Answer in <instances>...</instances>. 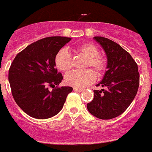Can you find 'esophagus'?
<instances>
[{"label": "esophagus", "instance_id": "1", "mask_svg": "<svg viewBox=\"0 0 152 152\" xmlns=\"http://www.w3.org/2000/svg\"><path fill=\"white\" fill-rule=\"evenodd\" d=\"M74 91H77V92H81L83 91V88H78V87H74L73 88Z\"/></svg>", "mask_w": 152, "mask_h": 152}]
</instances>
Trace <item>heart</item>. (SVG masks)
Returning <instances> with one entry per match:
<instances>
[{"instance_id": "obj_1", "label": "heart", "mask_w": 152, "mask_h": 152, "mask_svg": "<svg viewBox=\"0 0 152 152\" xmlns=\"http://www.w3.org/2000/svg\"><path fill=\"white\" fill-rule=\"evenodd\" d=\"M76 52L87 58L85 67H91L97 76H102L106 69V60L99 56V50L92 44H81L76 48ZM55 65L59 70L62 72H68L72 68V58L69 52L66 49H61L55 56ZM96 79L95 73L91 69L83 71H72L66 74L65 81L68 85L74 87H86L91 84Z\"/></svg>"}]
</instances>
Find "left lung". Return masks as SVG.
I'll return each instance as SVG.
<instances>
[{"label": "left lung", "mask_w": 152, "mask_h": 152, "mask_svg": "<svg viewBox=\"0 0 152 152\" xmlns=\"http://www.w3.org/2000/svg\"><path fill=\"white\" fill-rule=\"evenodd\" d=\"M107 57V71L97 86L105 89L94 91L92 102L87 104L89 112L101 119L120 115L131 104L137 93L140 75L136 61L115 42L102 37H94Z\"/></svg>", "instance_id": "obj_1"}]
</instances>
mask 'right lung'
Returning <instances> with one entry per match:
<instances>
[{"mask_svg":"<svg viewBox=\"0 0 152 152\" xmlns=\"http://www.w3.org/2000/svg\"><path fill=\"white\" fill-rule=\"evenodd\" d=\"M72 38L50 37L29 44L16 55L8 72V81L16 104L29 116L48 119L63 108L71 87L48 90L59 85L63 77L58 72L55 56Z\"/></svg>","mask_w":152,"mask_h":152,"instance_id":"right-lung-1","label":"right lung"}]
</instances>
